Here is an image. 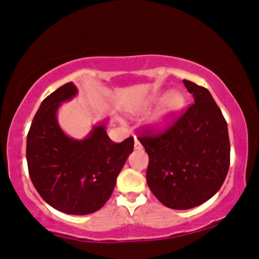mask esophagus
Segmentation results:
<instances>
[{
	"mask_svg": "<svg viewBox=\"0 0 259 259\" xmlns=\"http://www.w3.org/2000/svg\"><path fill=\"white\" fill-rule=\"evenodd\" d=\"M134 149H136V150H142L143 149V145L140 144V142L137 139V138L134 139Z\"/></svg>",
	"mask_w": 259,
	"mask_h": 259,
	"instance_id": "esophagus-1",
	"label": "esophagus"
}]
</instances>
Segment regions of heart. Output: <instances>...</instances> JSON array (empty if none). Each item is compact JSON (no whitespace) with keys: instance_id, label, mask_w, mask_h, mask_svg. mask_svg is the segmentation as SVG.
Returning a JSON list of instances; mask_svg holds the SVG:
<instances>
[{"instance_id":"heart-1","label":"heart","mask_w":259,"mask_h":259,"mask_svg":"<svg viewBox=\"0 0 259 259\" xmlns=\"http://www.w3.org/2000/svg\"><path fill=\"white\" fill-rule=\"evenodd\" d=\"M160 99L162 101L159 102L158 107L154 109V112L151 114L146 121L147 126L156 132H163L169 128L182 112L184 103H186V97L180 90H171L165 94L164 97L160 96V94H152L149 99L145 100L142 106L131 110V113L133 114L143 113L144 110L150 108Z\"/></svg>"}]
</instances>
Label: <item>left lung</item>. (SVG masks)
Segmentation results:
<instances>
[{
    "mask_svg": "<svg viewBox=\"0 0 259 259\" xmlns=\"http://www.w3.org/2000/svg\"><path fill=\"white\" fill-rule=\"evenodd\" d=\"M194 105L164 133L145 131L147 186L164 206L190 209L219 191L230 167L226 120L206 88L183 79Z\"/></svg>",
    "mask_w": 259,
    "mask_h": 259,
    "instance_id": "left-lung-1",
    "label": "left lung"
}]
</instances>
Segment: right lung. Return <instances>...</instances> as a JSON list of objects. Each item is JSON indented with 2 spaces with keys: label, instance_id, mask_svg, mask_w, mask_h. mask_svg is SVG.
Masks as SVG:
<instances>
[{
  "label": "right lung",
  "instance_id": "right-lung-1",
  "mask_svg": "<svg viewBox=\"0 0 259 259\" xmlns=\"http://www.w3.org/2000/svg\"><path fill=\"white\" fill-rule=\"evenodd\" d=\"M77 93L70 82L42 101L27 136L26 158L33 186L46 203L63 213L85 215L99 210L112 195L134 139L113 143L107 121L94 125L83 139L66 136L57 113Z\"/></svg>",
  "mask_w": 259,
  "mask_h": 259
}]
</instances>
